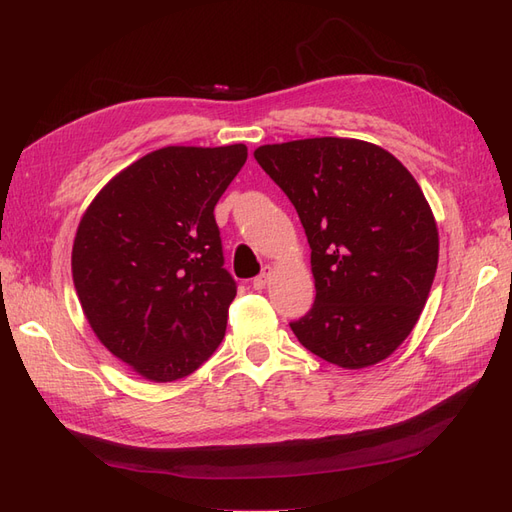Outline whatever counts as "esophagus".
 Wrapping results in <instances>:
<instances>
[{"label":"esophagus","mask_w":512,"mask_h":512,"mask_svg":"<svg viewBox=\"0 0 512 512\" xmlns=\"http://www.w3.org/2000/svg\"><path fill=\"white\" fill-rule=\"evenodd\" d=\"M271 275H273V267H265V269H262V273L256 277V280L252 282V286H254L256 290L267 288V284H269V280H271Z\"/></svg>","instance_id":"1"}]
</instances>
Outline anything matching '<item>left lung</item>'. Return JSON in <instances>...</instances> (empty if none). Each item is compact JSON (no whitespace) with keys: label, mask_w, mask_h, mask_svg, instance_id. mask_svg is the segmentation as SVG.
<instances>
[{"label":"left lung","mask_w":512,"mask_h":512,"mask_svg":"<svg viewBox=\"0 0 512 512\" xmlns=\"http://www.w3.org/2000/svg\"><path fill=\"white\" fill-rule=\"evenodd\" d=\"M297 209L312 247L316 301L290 322L344 369L376 365L414 329L438 269V224L393 153L359 138H303L254 151Z\"/></svg>","instance_id":"1"}]
</instances>
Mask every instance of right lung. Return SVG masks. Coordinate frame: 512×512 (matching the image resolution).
<instances>
[{
	"label": "right lung",
	"instance_id": "add662e5",
	"mask_svg": "<svg viewBox=\"0 0 512 512\" xmlns=\"http://www.w3.org/2000/svg\"><path fill=\"white\" fill-rule=\"evenodd\" d=\"M247 147L170 145L132 162L91 200L72 280L100 344L149 382L190 376L226 333L235 280L213 209Z\"/></svg>",
	"mask_w": 512,
	"mask_h": 512
}]
</instances>
